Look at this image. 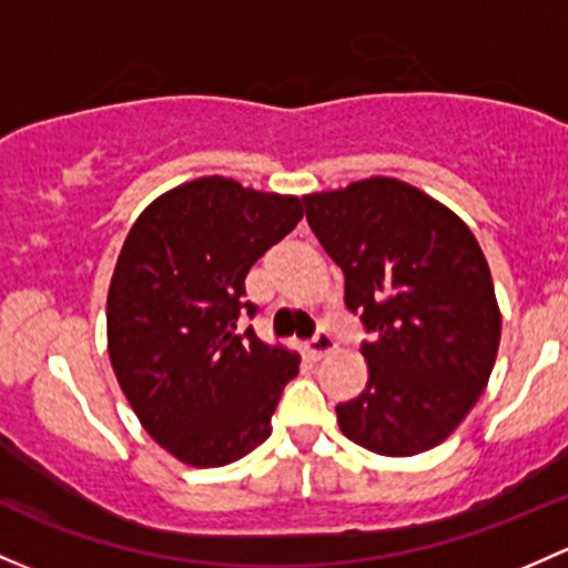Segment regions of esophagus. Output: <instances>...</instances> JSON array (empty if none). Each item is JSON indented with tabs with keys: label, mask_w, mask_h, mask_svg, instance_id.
I'll use <instances>...</instances> for the list:
<instances>
[{
	"label": "esophagus",
	"mask_w": 568,
	"mask_h": 568,
	"mask_svg": "<svg viewBox=\"0 0 568 568\" xmlns=\"http://www.w3.org/2000/svg\"><path fill=\"white\" fill-rule=\"evenodd\" d=\"M334 348H337V345H334V339L329 337V334L318 332L307 345H304V354H307L310 362H321L324 356H329Z\"/></svg>",
	"instance_id": "esophagus-1"
}]
</instances>
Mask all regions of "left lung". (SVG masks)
Instances as JSON below:
<instances>
[{"instance_id":"1","label":"left lung","mask_w":568,"mask_h":568,"mask_svg":"<svg viewBox=\"0 0 568 568\" xmlns=\"http://www.w3.org/2000/svg\"><path fill=\"white\" fill-rule=\"evenodd\" d=\"M307 223L345 274L367 389L337 405L345 438L384 457L444 444L485 392L500 307L479 242L449 206L392 176L304 195Z\"/></svg>"}]
</instances>
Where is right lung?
<instances>
[{
    "instance_id": "1",
    "label": "right lung",
    "mask_w": 568,
    "mask_h": 568,
    "mask_svg": "<svg viewBox=\"0 0 568 568\" xmlns=\"http://www.w3.org/2000/svg\"><path fill=\"white\" fill-rule=\"evenodd\" d=\"M300 195L201 176L152 201L113 266L105 326L119 386L141 427L179 463L217 468L272 433L302 356L239 334L244 277L296 229Z\"/></svg>"
}]
</instances>
